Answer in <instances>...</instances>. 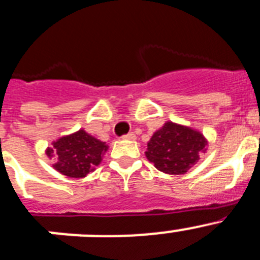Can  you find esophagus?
I'll return each instance as SVG.
<instances>
[{
	"label": "esophagus",
	"instance_id": "34e87169",
	"mask_svg": "<svg viewBox=\"0 0 260 260\" xmlns=\"http://www.w3.org/2000/svg\"><path fill=\"white\" fill-rule=\"evenodd\" d=\"M123 139H124V140H135V139H136V135H135L134 132H131V134L124 135Z\"/></svg>",
	"mask_w": 260,
	"mask_h": 260
}]
</instances>
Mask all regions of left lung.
I'll return each instance as SVG.
<instances>
[{
    "label": "left lung",
    "instance_id": "obj_1",
    "mask_svg": "<svg viewBox=\"0 0 260 260\" xmlns=\"http://www.w3.org/2000/svg\"><path fill=\"white\" fill-rule=\"evenodd\" d=\"M206 145L208 141L198 131L168 121L154 132L145 156L164 173L184 174L198 162Z\"/></svg>",
    "mask_w": 260,
    "mask_h": 260
}]
</instances>
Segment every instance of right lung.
Instances as JSON below:
<instances>
[{
  "mask_svg": "<svg viewBox=\"0 0 260 260\" xmlns=\"http://www.w3.org/2000/svg\"><path fill=\"white\" fill-rule=\"evenodd\" d=\"M107 149L106 143L80 129L54 141L52 148L46 150V153L50 158L54 157V168L59 173L67 177L82 178L99 165Z\"/></svg>",
  "mask_w": 260,
  "mask_h": 260,
  "instance_id": "obj_1",
  "label": "right lung"
}]
</instances>
